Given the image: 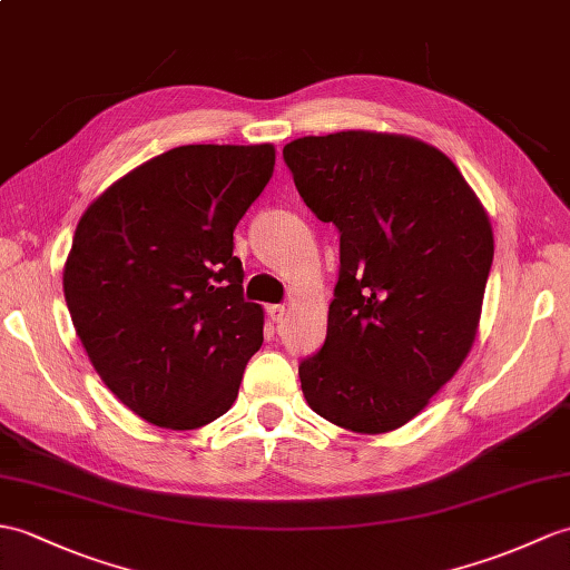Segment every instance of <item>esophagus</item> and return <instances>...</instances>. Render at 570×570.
<instances>
[{"label":"esophagus","mask_w":570,"mask_h":570,"mask_svg":"<svg viewBox=\"0 0 570 570\" xmlns=\"http://www.w3.org/2000/svg\"><path fill=\"white\" fill-rule=\"evenodd\" d=\"M267 313H269V317H272L274 323H282L284 315H286V308L284 306H269Z\"/></svg>","instance_id":"34e87169"}]
</instances>
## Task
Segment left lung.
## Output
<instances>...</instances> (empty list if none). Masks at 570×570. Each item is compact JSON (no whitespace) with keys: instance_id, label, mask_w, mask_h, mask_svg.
<instances>
[{"instance_id":"8db88e82","label":"left lung","mask_w":570,"mask_h":570,"mask_svg":"<svg viewBox=\"0 0 570 570\" xmlns=\"http://www.w3.org/2000/svg\"><path fill=\"white\" fill-rule=\"evenodd\" d=\"M303 202L340 230L321 352L298 366L317 415L352 432L403 428L475 340L493 230L449 157L410 136L340 130L291 140Z\"/></svg>"}]
</instances>
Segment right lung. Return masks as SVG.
<instances>
[{"instance_id":"obj_1","label":"right lung","mask_w":570,"mask_h":570,"mask_svg":"<svg viewBox=\"0 0 570 570\" xmlns=\"http://www.w3.org/2000/svg\"><path fill=\"white\" fill-rule=\"evenodd\" d=\"M274 145H181L79 218L62 288L77 337L142 420L196 430L228 413L264 313L243 296L233 230L267 187Z\"/></svg>"}]
</instances>
